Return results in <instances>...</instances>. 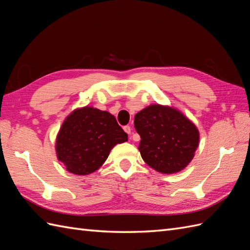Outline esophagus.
<instances>
[{"label":"esophagus","instance_id":"obj_1","mask_svg":"<svg viewBox=\"0 0 250 250\" xmlns=\"http://www.w3.org/2000/svg\"><path fill=\"white\" fill-rule=\"evenodd\" d=\"M124 130H125V133H127V134H129V135H130V134H131V126H130V125L124 126Z\"/></svg>","mask_w":250,"mask_h":250}]
</instances>
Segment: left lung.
Segmentation results:
<instances>
[{"label": "left lung", "instance_id": "left-lung-1", "mask_svg": "<svg viewBox=\"0 0 250 250\" xmlns=\"http://www.w3.org/2000/svg\"><path fill=\"white\" fill-rule=\"evenodd\" d=\"M144 161L161 173L180 172L192 161L200 134L195 125L172 107L152 104L135 115Z\"/></svg>", "mask_w": 250, "mask_h": 250}]
</instances>
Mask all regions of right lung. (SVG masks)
Returning a JSON list of instances; mask_svg holds the SVG:
<instances>
[{
	"label": "right lung",
	"instance_id": "1",
	"mask_svg": "<svg viewBox=\"0 0 250 250\" xmlns=\"http://www.w3.org/2000/svg\"><path fill=\"white\" fill-rule=\"evenodd\" d=\"M126 140V133L112 114L85 106L63 123L57 136V156L67 171L86 175L101 167L115 145Z\"/></svg>",
	"mask_w": 250,
	"mask_h": 250
}]
</instances>
